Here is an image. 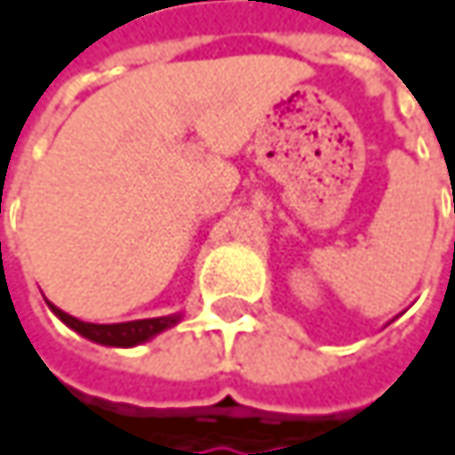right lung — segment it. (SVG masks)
<instances>
[{
    "label": "right lung",
    "mask_w": 455,
    "mask_h": 455,
    "mask_svg": "<svg viewBox=\"0 0 455 455\" xmlns=\"http://www.w3.org/2000/svg\"><path fill=\"white\" fill-rule=\"evenodd\" d=\"M46 306L65 326H70L81 337H86L97 345H108V347H134V345H141V342L157 337L160 331H165L181 321V314H171V316L139 318V321H124V323H89V321H81V318L60 311L52 303H46Z\"/></svg>",
    "instance_id": "add662e5"
}]
</instances>
